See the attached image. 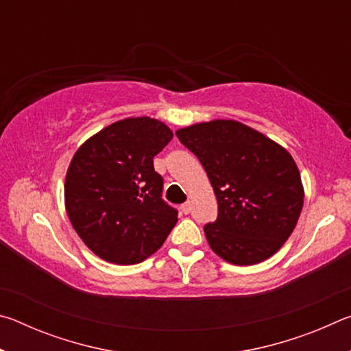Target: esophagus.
<instances>
[{"label":"esophagus","instance_id":"esophagus-1","mask_svg":"<svg viewBox=\"0 0 351 351\" xmlns=\"http://www.w3.org/2000/svg\"><path fill=\"white\" fill-rule=\"evenodd\" d=\"M181 210H182V213H190V210H192V204H190V201H187V203H184L182 206H181Z\"/></svg>","mask_w":351,"mask_h":351}]
</instances>
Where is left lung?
Returning <instances> with one entry per match:
<instances>
[{
    "label": "left lung",
    "instance_id": "left-lung-1",
    "mask_svg": "<svg viewBox=\"0 0 351 351\" xmlns=\"http://www.w3.org/2000/svg\"><path fill=\"white\" fill-rule=\"evenodd\" d=\"M178 139L203 164L217 195L218 217L204 226L212 251L246 266L269 258L293 232L304 187L291 154L237 121L181 128Z\"/></svg>",
    "mask_w": 351,
    "mask_h": 351
}]
</instances>
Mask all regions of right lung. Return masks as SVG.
Here are the masks:
<instances>
[{"label":"right lung","mask_w":351,"mask_h":351,"mask_svg":"<svg viewBox=\"0 0 351 351\" xmlns=\"http://www.w3.org/2000/svg\"><path fill=\"white\" fill-rule=\"evenodd\" d=\"M173 138L162 122L130 117L111 123L75 152L64 204L83 243L110 263L136 265L156 252L178 221L162 199L153 158Z\"/></svg>","instance_id":"right-lung-1"}]
</instances>
